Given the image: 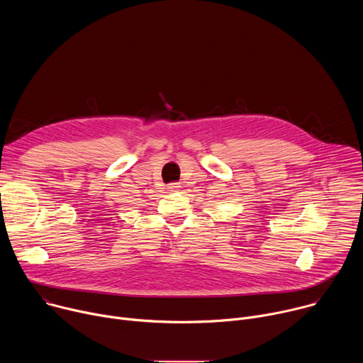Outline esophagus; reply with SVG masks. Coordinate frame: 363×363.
I'll return each mask as SVG.
<instances>
[{
	"mask_svg": "<svg viewBox=\"0 0 363 363\" xmlns=\"http://www.w3.org/2000/svg\"><path fill=\"white\" fill-rule=\"evenodd\" d=\"M179 188H181V185H179L178 182H172V184L168 185V189H169V191H177V189H179Z\"/></svg>",
	"mask_w": 363,
	"mask_h": 363,
	"instance_id": "1",
	"label": "esophagus"
}]
</instances>
